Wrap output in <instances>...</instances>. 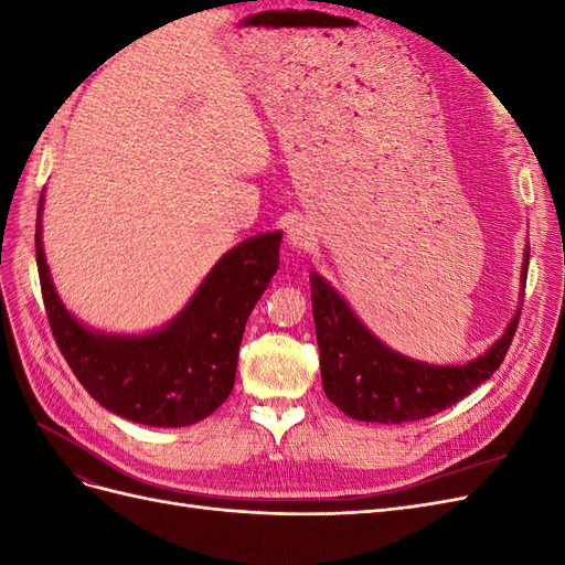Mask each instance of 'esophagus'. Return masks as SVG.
<instances>
[{"label":"esophagus","instance_id":"esophagus-1","mask_svg":"<svg viewBox=\"0 0 565 565\" xmlns=\"http://www.w3.org/2000/svg\"><path fill=\"white\" fill-rule=\"evenodd\" d=\"M287 241H289V245L297 247V249H306L316 241V237H313V231L309 228V224H303V221H299V224L289 226Z\"/></svg>","mask_w":565,"mask_h":565}]
</instances>
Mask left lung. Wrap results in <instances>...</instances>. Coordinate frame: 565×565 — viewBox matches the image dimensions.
<instances>
[{
    "mask_svg": "<svg viewBox=\"0 0 565 565\" xmlns=\"http://www.w3.org/2000/svg\"><path fill=\"white\" fill-rule=\"evenodd\" d=\"M525 278L527 259L523 287ZM311 301L324 396L344 415L377 424L426 419L469 396L502 365L521 318L516 313L498 344L469 365L434 367L386 349L318 273H311Z\"/></svg>",
    "mask_w": 565,
    "mask_h": 565,
    "instance_id": "left-lung-1",
    "label": "left lung"
}]
</instances>
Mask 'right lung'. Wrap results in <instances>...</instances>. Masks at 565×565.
<instances>
[{
	"label": "right lung",
	"mask_w": 565,
	"mask_h": 565,
	"mask_svg": "<svg viewBox=\"0 0 565 565\" xmlns=\"http://www.w3.org/2000/svg\"><path fill=\"white\" fill-rule=\"evenodd\" d=\"M278 249L280 233L249 237L212 268L185 311L164 330L108 337L84 330L65 311L49 278L40 218L35 233L44 309L65 363L96 403L146 426L195 424L226 403L245 322L276 276Z\"/></svg>",
	"instance_id": "add662e5"
}]
</instances>
